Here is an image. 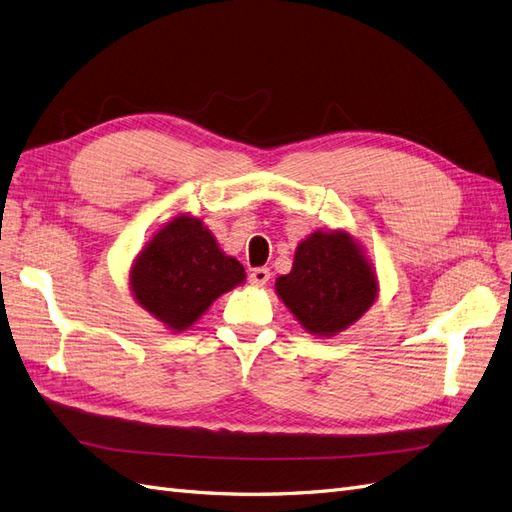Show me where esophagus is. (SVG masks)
<instances>
[{
  "label": "esophagus",
  "instance_id": "34e87169",
  "mask_svg": "<svg viewBox=\"0 0 512 512\" xmlns=\"http://www.w3.org/2000/svg\"><path fill=\"white\" fill-rule=\"evenodd\" d=\"M269 278H271V271L267 267H258L250 273V282L254 286H265L269 282Z\"/></svg>",
  "mask_w": 512,
  "mask_h": 512
}]
</instances>
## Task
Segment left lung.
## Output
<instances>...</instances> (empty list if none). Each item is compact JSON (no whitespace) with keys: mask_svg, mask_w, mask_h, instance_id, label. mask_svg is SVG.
<instances>
[{"mask_svg":"<svg viewBox=\"0 0 512 512\" xmlns=\"http://www.w3.org/2000/svg\"><path fill=\"white\" fill-rule=\"evenodd\" d=\"M275 290L310 334L334 336L372 306L377 280L347 232H314L299 243L293 269Z\"/></svg>","mask_w":512,"mask_h":512,"instance_id":"1","label":"left lung"}]
</instances>
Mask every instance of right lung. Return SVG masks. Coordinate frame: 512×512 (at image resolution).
Returning <instances> with one entry per match:
<instances>
[{"instance_id": "add662e5", "label": "right lung", "mask_w": 512, "mask_h": 512, "mask_svg": "<svg viewBox=\"0 0 512 512\" xmlns=\"http://www.w3.org/2000/svg\"><path fill=\"white\" fill-rule=\"evenodd\" d=\"M243 280L241 262L219 250L200 219L181 215L163 226L135 258L131 290L155 319L183 331Z\"/></svg>"}]
</instances>
